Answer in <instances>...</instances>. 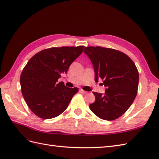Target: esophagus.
<instances>
[{"instance_id":"34e87169","label":"esophagus","mask_w":159,"mask_h":159,"mask_svg":"<svg viewBox=\"0 0 159 159\" xmlns=\"http://www.w3.org/2000/svg\"><path fill=\"white\" fill-rule=\"evenodd\" d=\"M79 91L81 93H83V94H86V93H87V91H84V90H83V89H80V90H79Z\"/></svg>"}]
</instances>
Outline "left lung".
Returning a JSON list of instances; mask_svg holds the SVG:
<instances>
[{
    "label": "left lung",
    "instance_id": "obj_1",
    "mask_svg": "<svg viewBox=\"0 0 159 159\" xmlns=\"http://www.w3.org/2000/svg\"><path fill=\"white\" fill-rule=\"evenodd\" d=\"M93 66L95 81L103 80L105 93L93 92L95 102L91 110L100 119L115 120L127 111L138 93L139 73L126 54L101 47H87L84 49Z\"/></svg>",
    "mask_w": 159,
    "mask_h": 159
}]
</instances>
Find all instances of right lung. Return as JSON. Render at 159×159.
<instances>
[{
    "instance_id": "1",
    "label": "right lung",
    "mask_w": 159,
    "mask_h": 159,
    "mask_svg": "<svg viewBox=\"0 0 159 159\" xmlns=\"http://www.w3.org/2000/svg\"><path fill=\"white\" fill-rule=\"evenodd\" d=\"M83 49L84 46L49 48L28 61L20 76L21 89L29 108L36 116L52 119L68 108L79 89L57 82Z\"/></svg>"
}]
</instances>
